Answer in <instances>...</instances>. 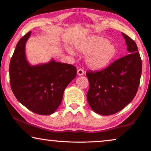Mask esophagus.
Wrapping results in <instances>:
<instances>
[{"label": "esophagus", "instance_id": "esophagus-1", "mask_svg": "<svg viewBox=\"0 0 151 151\" xmlns=\"http://www.w3.org/2000/svg\"><path fill=\"white\" fill-rule=\"evenodd\" d=\"M77 75L78 76H82L84 75V71L83 69H81V68H78L77 70Z\"/></svg>", "mask_w": 151, "mask_h": 151}]
</instances>
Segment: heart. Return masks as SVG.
I'll return each mask as SVG.
<instances>
[{
	"label": "heart",
	"instance_id": "b5f03b06",
	"mask_svg": "<svg viewBox=\"0 0 151 151\" xmlns=\"http://www.w3.org/2000/svg\"><path fill=\"white\" fill-rule=\"evenodd\" d=\"M78 52L86 55L85 63L92 70H101L108 66L116 55V47L104 38L90 35L76 39L73 43ZM67 52L74 55L75 52L70 48Z\"/></svg>",
	"mask_w": 151,
	"mask_h": 151
}]
</instances>
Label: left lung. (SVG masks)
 <instances>
[{"label": "left lung", "instance_id": "obj_1", "mask_svg": "<svg viewBox=\"0 0 151 151\" xmlns=\"http://www.w3.org/2000/svg\"><path fill=\"white\" fill-rule=\"evenodd\" d=\"M129 54L99 72L86 74L89 82L86 98L91 109L101 115H111L132 101L139 88L142 60L133 40L122 32Z\"/></svg>", "mask_w": 151, "mask_h": 151}]
</instances>
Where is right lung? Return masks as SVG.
Masks as SVG:
<instances>
[{
	"label": "right lung",
	"mask_w": 151,
	"mask_h": 151,
	"mask_svg": "<svg viewBox=\"0 0 151 151\" xmlns=\"http://www.w3.org/2000/svg\"><path fill=\"white\" fill-rule=\"evenodd\" d=\"M31 32L18 42L9 66L12 91L19 103L30 111L50 115L57 111L66 86L76 76L75 66L52 58L49 62L32 65L25 47Z\"/></svg>",
	"instance_id": "add662e5"
}]
</instances>
